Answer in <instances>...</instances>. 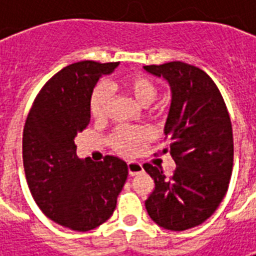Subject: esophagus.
<instances>
[{"label": "esophagus", "instance_id": "1", "mask_svg": "<svg viewBox=\"0 0 256 256\" xmlns=\"http://www.w3.org/2000/svg\"><path fill=\"white\" fill-rule=\"evenodd\" d=\"M128 174H130L132 177H134V176H138V174H141V172H144L142 164L138 163V162H128Z\"/></svg>", "mask_w": 256, "mask_h": 256}]
</instances>
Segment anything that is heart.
Masks as SVG:
<instances>
[{"instance_id": "b5f03b06", "label": "heart", "mask_w": 256, "mask_h": 256, "mask_svg": "<svg viewBox=\"0 0 256 256\" xmlns=\"http://www.w3.org/2000/svg\"><path fill=\"white\" fill-rule=\"evenodd\" d=\"M118 88L128 93L138 106H146L150 114H156L159 112V106H150L158 97V86L148 76L142 74H133L128 75L119 82ZM111 102V90L106 84H100L96 86L92 94H90L89 108L90 114L96 119H104L108 112V106ZM148 138V134L144 128H122L114 132V134L110 138L112 148L122 154V155H133L136 150L140 145L145 142Z\"/></svg>"}]
</instances>
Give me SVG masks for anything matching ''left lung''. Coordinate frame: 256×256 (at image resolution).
<instances>
[{
  "label": "left lung",
  "instance_id": "left-lung-1",
  "mask_svg": "<svg viewBox=\"0 0 256 256\" xmlns=\"http://www.w3.org/2000/svg\"><path fill=\"white\" fill-rule=\"evenodd\" d=\"M146 72L164 78L172 89V106L164 134L176 170L166 178L160 168L145 163L155 181L145 200L154 222L181 232L203 224L225 198L233 168V133L229 112L214 80L203 70L170 62L145 66Z\"/></svg>",
  "mask_w": 256,
  "mask_h": 256
}]
</instances>
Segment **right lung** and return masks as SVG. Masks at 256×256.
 Wrapping results in <instances>:
<instances>
[{
	"mask_svg": "<svg viewBox=\"0 0 256 256\" xmlns=\"http://www.w3.org/2000/svg\"><path fill=\"white\" fill-rule=\"evenodd\" d=\"M118 66L84 60L64 67L38 93L26 120L23 164L31 194L49 220L72 230H92L110 220L128 178L124 160H82L75 145L90 122L97 80Z\"/></svg>",
	"mask_w": 256,
	"mask_h": 256,
	"instance_id": "obj_1",
	"label": "right lung"
}]
</instances>
